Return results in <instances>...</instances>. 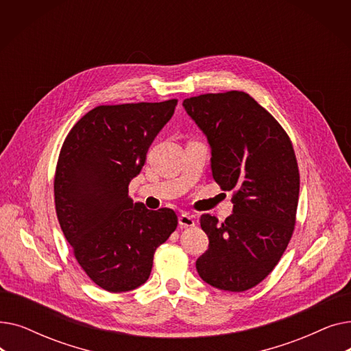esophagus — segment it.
<instances>
[{
  "mask_svg": "<svg viewBox=\"0 0 351 351\" xmlns=\"http://www.w3.org/2000/svg\"><path fill=\"white\" fill-rule=\"evenodd\" d=\"M179 225L182 228H192V226H195V219L191 215L183 213L179 216Z\"/></svg>",
  "mask_w": 351,
  "mask_h": 351,
  "instance_id": "esophagus-1",
  "label": "esophagus"
}]
</instances>
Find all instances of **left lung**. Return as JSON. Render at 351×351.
Here are the masks:
<instances>
[{"instance_id":"obj_1","label":"left lung","mask_w":351,"mask_h":351,"mask_svg":"<svg viewBox=\"0 0 351 351\" xmlns=\"http://www.w3.org/2000/svg\"><path fill=\"white\" fill-rule=\"evenodd\" d=\"M183 106L208 136L215 182L233 191V213L225 222L200 216L209 249L196 270L216 289L249 290L279 263L296 225V154L283 126L246 92L197 95Z\"/></svg>"}]
</instances>
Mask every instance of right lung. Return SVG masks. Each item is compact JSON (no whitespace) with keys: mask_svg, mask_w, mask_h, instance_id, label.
Wrapping results in <instances>:
<instances>
[{"mask_svg":"<svg viewBox=\"0 0 351 351\" xmlns=\"http://www.w3.org/2000/svg\"><path fill=\"white\" fill-rule=\"evenodd\" d=\"M178 99L99 105L68 132L53 176L55 210L88 278L110 293L149 278L155 250L178 226L172 209H146L128 195Z\"/></svg>","mask_w":351,"mask_h":351,"instance_id":"right-lung-1","label":"right lung"}]
</instances>
